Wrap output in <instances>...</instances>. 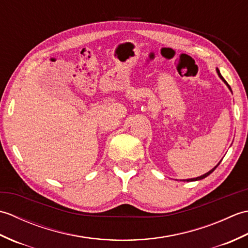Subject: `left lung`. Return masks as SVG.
Listing matches in <instances>:
<instances>
[{
	"mask_svg": "<svg viewBox=\"0 0 248 248\" xmlns=\"http://www.w3.org/2000/svg\"><path fill=\"white\" fill-rule=\"evenodd\" d=\"M217 75H218V77H219L220 78H222V80L224 81V83H226V85H227V86H228V88H229V89H230V91H231V88H230V86L228 85V83L225 81V78H224L222 77V75H220V72H219V70L217 69ZM218 165H219V163H218V164H217V166H215L214 168H212V170H210V171H208L207 173H204V175H202V176H200V177H197V178H193V179H186V180H183V181H187V182H188V181H197V180H202V179H203V178H205V177H208V176L210 175V173H212V172H213V171L215 170V168H217V167Z\"/></svg>",
	"mask_w": 248,
	"mask_h": 248,
	"instance_id": "left-lung-1",
	"label": "left lung"
}]
</instances>
